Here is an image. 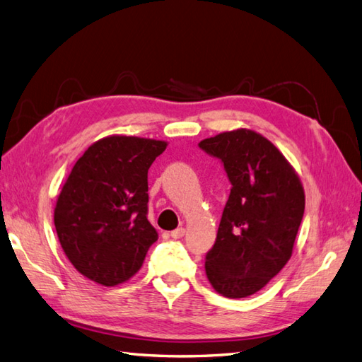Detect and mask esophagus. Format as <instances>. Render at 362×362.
Wrapping results in <instances>:
<instances>
[{"label":"esophagus","instance_id":"obj_1","mask_svg":"<svg viewBox=\"0 0 362 362\" xmlns=\"http://www.w3.org/2000/svg\"><path fill=\"white\" fill-rule=\"evenodd\" d=\"M184 234H186V229H184V228H178V229H175V230L170 232V237L175 238V240H178V238H182Z\"/></svg>","mask_w":362,"mask_h":362}]
</instances>
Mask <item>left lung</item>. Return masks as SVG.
<instances>
[{"label": "left lung", "instance_id": "left-lung-1", "mask_svg": "<svg viewBox=\"0 0 362 362\" xmlns=\"http://www.w3.org/2000/svg\"><path fill=\"white\" fill-rule=\"evenodd\" d=\"M198 146L221 160L232 184L206 276L221 296L247 297L290 260L305 211L302 182L274 144L252 130L224 132Z\"/></svg>", "mask_w": 362, "mask_h": 362}]
</instances>
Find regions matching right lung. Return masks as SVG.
Here are the masks:
<instances>
[{
	"label": "right lung",
	"instance_id": "1",
	"mask_svg": "<svg viewBox=\"0 0 362 362\" xmlns=\"http://www.w3.org/2000/svg\"><path fill=\"white\" fill-rule=\"evenodd\" d=\"M167 142L108 136L78 158L63 184L54 224L69 262L95 284L127 282L158 240L148 212V168Z\"/></svg>",
	"mask_w": 362,
	"mask_h": 362
}]
</instances>
